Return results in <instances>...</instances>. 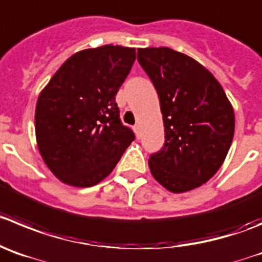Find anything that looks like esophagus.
Instances as JSON below:
<instances>
[{
  "mask_svg": "<svg viewBox=\"0 0 262 262\" xmlns=\"http://www.w3.org/2000/svg\"><path fill=\"white\" fill-rule=\"evenodd\" d=\"M134 132H136V136L141 137V126H139V124H137V125H134Z\"/></svg>",
  "mask_w": 262,
  "mask_h": 262,
  "instance_id": "esophagus-1",
  "label": "esophagus"
}]
</instances>
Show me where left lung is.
<instances>
[{
  "label": "left lung",
  "mask_w": 262,
  "mask_h": 262,
  "mask_svg": "<svg viewBox=\"0 0 262 262\" xmlns=\"http://www.w3.org/2000/svg\"><path fill=\"white\" fill-rule=\"evenodd\" d=\"M164 121L163 148L148 159L151 174L169 191H190L211 180L226 158L235 117L221 84L199 62L169 48L138 49Z\"/></svg>",
  "instance_id": "8db88e82"
}]
</instances>
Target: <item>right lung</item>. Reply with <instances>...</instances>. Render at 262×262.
<instances>
[{"mask_svg": "<svg viewBox=\"0 0 262 262\" xmlns=\"http://www.w3.org/2000/svg\"><path fill=\"white\" fill-rule=\"evenodd\" d=\"M134 60V48L85 49L68 58L40 93L37 147L62 182L94 186L114 170L136 138L121 123L115 101Z\"/></svg>", "mask_w": 262, "mask_h": 262, "instance_id": "1", "label": "right lung"}]
</instances>
